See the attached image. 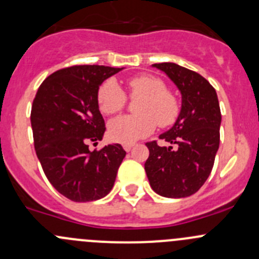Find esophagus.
Returning <instances> with one entry per match:
<instances>
[{"label":"esophagus","mask_w":259,"mask_h":259,"mask_svg":"<svg viewBox=\"0 0 259 259\" xmlns=\"http://www.w3.org/2000/svg\"><path fill=\"white\" fill-rule=\"evenodd\" d=\"M134 146V144L133 143H125V144H122V148L125 149V151H130V149Z\"/></svg>","instance_id":"esophagus-1"}]
</instances>
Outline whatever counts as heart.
<instances>
[{
  "instance_id": "b5f03b06",
  "label": "heart",
  "mask_w": 259,
  "mask_h": 259,
  "mask_svg": "<svg viewBox=\"0 0 259 259\" xmlns=\"http://www.w3.org/2000/svg\"><path fill=\"white\" fill-rule=\"evenodd\" d=\"M127 88L130 99H140L135 106L138 115H126L110 122L109 135L114 142L133 143L151 134L156 124L168 127L177 121L179 100L163 80L153 75H138L127 80ZM98 104L103 114H117L126 106V93L116 80L108 79L99 86Z\"/></svg>"
}]
</instances>
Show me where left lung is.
<instances>
[{"mask_svg": "<svg viewBox=\"0 0 259 259\" xmlns=\"http://www.w3.org/2000/svg\"><path fill=\"white\" fill-rule=\"evenodd\" d=\"M182 93V110L174 126L146 143L145 171L153 190L161 197L185 198L200 189L209 177L219 148L222 114L218 96L202 75L173 62L154 64Z\"/></svg>", "mask_w": 259, "mask_h": 259, "instance_id": "left-lung-1", "label": "left lung"}]
</instances>
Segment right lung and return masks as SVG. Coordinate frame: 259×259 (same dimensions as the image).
Returning a JSON list of instances; mask_svg holds the SVG:
<instances>
[{"label":"right lung","mask_w":259,"mask_h":259,"mask_svg":"<svg viewBox=\"0 0 259 259\" xmlns=\"http://www.w3.org/2000/svg\"><path fill=\"white\" fill-rule=\"evenodd\" d=\"M119 67L75 65L57 70L38 88L31 108L33 145L52 187L72 202H93L113 188L126 151L120 144L89 150L103 139L98 89Z\"/></svg>","instance_id":"obj_1"}]
</instances>
